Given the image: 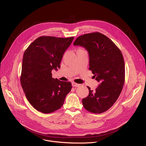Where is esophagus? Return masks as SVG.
<instances>
[{
	"mask_svg": "<svg viewBox=\"0 0 146 146\" xmlns=\"http://www.w3.org/2000/svg\"><path fill=\"white\" fill-rule=\"evenodd\" d=\"M72 86H73V87H79V86H80V84H77V83H76V82H72Z\"/></svg>",
	"mask_w": 146,
	"mask_h": 146,
	"instance_id": "obj_1",
	"label": "esophagus"
}]
</instances>
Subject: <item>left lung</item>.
<instances>
[{"instance_id":"left-lung-1","label":"left lung","mask_w":146,"mask_h":146,"mask_svg":"<svg viewBox=\"0 0 146 146\" xmlns=\"http://www.w3.org/2000/svg\"><path fill=\"white\" fill-rule=\"evenodd\" d=\"M84 47L89 54L90 68L99 85L89 90L82 99L84 108L100 114L108 110L118 98L125 82V64L122 54L111 40L99 32L78 37L73 44Z\"/></svg>"}]
</instances>
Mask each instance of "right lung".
<instances>
[{
	"mask_svg": "<svg viewBox=\"0 0 146 146\" xmlns=\"http://www.w3.org/2000/svg\"><path fill=\"white\" fill-rule=\"evenodd\" d=\"M73 38L40 36L24 52L21 84L28 100L38 111L47 114L58 110L71 91V82L52 78L51 71L60 68Z\"/></svg>",
	"mask_w": 146,
	"mask_h": 146,
	"instance_id": "obj_1",
	"label": "right lung"
}]
</instances>
